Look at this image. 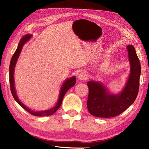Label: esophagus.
<instances>
[{
    "label": "esophagus",
    "mask_w": 149,
    "mask_h": 149,
    "mask_svg": "<svg viewBox=\"0 0 149 149\" xmlns=\"http://www.w3.org/2000/svg\"><path fill=\"white\" fill-rule=\"evenodd\" d=\"M78 78L80 80H86L88 78V75L85 72H81L79 74Z\"/></svg>",
    "instance_id": "esophagus-1"
}]
</instances>
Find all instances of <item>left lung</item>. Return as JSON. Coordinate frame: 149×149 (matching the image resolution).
I'll return each instance as SVG.
<instances>
[{
  "label": "left lung",
  "instance_id": "8db88e82",
  "mask_svg": "<svg viewBox=\"0 0 149 149\" xmlns=\"http://www.w3.org/2000/svg\"><path fill=\"white\" fill-rule=\"evenodd\" d=\"M130 63L129 79L122 91L118 94H111L104 85L89 81L87 109L92 116L98 117H113L124 112L132 104L139 92L141 67L133 45L127 46Z\"/></svg>",
  "mask_w": 149,
  "mask_h": 149
}]
</instances>
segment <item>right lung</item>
I'll return each instance as SVG.
<instances>
[{
	"mask_svg": "<svg viewBox=\"0 0 149 149\" xmlns=\"http://www.w3.org/2000/svg\"><path fill=\"white\" fill-rule=\"evenodd\" d=\"M31 37H32L31 35H26V36H24L22 39H20L17 48L15 53L13 55V56L12 57L10 63V67H9V81H10V91H11L12 95H13V97L17 102L21 106V107L24 108L29 113L33 115V116H38V117L49 116H51V115L54 114L59 109V107H61V105L62 102V99H63V96L65 95V93L68 91H69L72 87H73L74 86L75 84L76 78L75 76L74 77H72L69 79H67L65 81L63 82V84L62 86V87L61 88V92H60V94H59V96H58V99L57 103L56 105L55 106V107H52V109H50L47 110H44V111L35 112V111H33V110H32L31 109H30L29 108L26 107L25 105H24V104L22 102L20 101L17 95V94H16L15 86H14V69H15L17 61V59L19 58V55L21 52V50H22V49L23 47V45L25 43H26V42L30 39H31Z\"/></svg>",
	"mask_w": 149,
	"mask_h": 149,
	"instance_id": "right-lung-1",
	"label": "right lung"
}]
</instances>
